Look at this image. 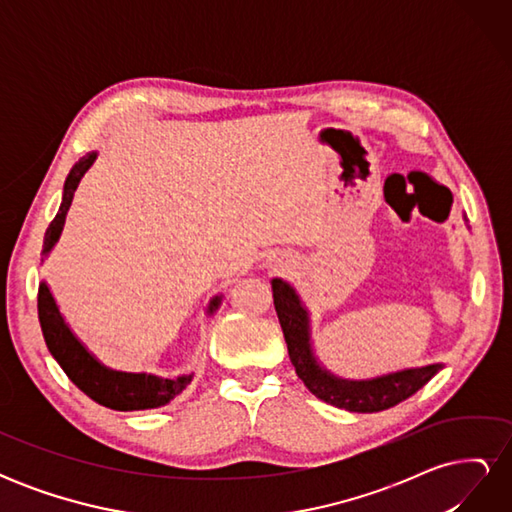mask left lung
Listing matches in <instances>:
<instances>
[{
    "label": "left lung",
    "mask_w": 512,
    "mask_h": 512,
    "mask_svg": "<svg viewBox=\"0 0 512 512\" xmlns=\"http://www.w3.org/2000/svg\"><path fill=\"white\" fill-rule=\"evenodd\" d=\"M273 301L294 371H297V376L303 380L309 393L335 408H344L350 412H380L393 408L399 401L423 389L440 371V365H427L369 382L337 380L329 376L327 371H322L314 361L307 337V314L294 290L282 280H273Z\"/></svg>",
    "instance_id": "left-lung-1"
}]
</instances>
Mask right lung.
I'll list each match as a JSON object with an SVG mask.
<instances>
[{"mask_svg": "<svg viewBox=\"0 0 512 512\" xmlns=\"http://www.w3.org/2000/svg\"><path fill=\"white\" fill-rule=\"evenodd\" d=\"M94 160H96V153H89V156L81 158L70 170L64 185V200H61V207L55 215V220L49 224V228H46L42 254L51 250L55 241L59 239L61 230H64L66 213L72 205L76 185H79L81 177L87 173V168L94 164ZM218 301L220 299H213L209 309L218 305ZM38 320H40L46 348H49V352L55 356L59 367L66 371V376L79 386L87 397L98 401V404L104 408L121 410V412L160 408V406H166L170 399H175L194 378V376H181L177 380H162L156 376L121 374V371L106 369L79 342H76V337L66 327L64 318L59 316L49 288L44 284L38 288Z\"/></svg>", "mask_w": 512, "mask_h": 512, "instance_id": "obj_1", "label": "right lung"}]
</instances>
